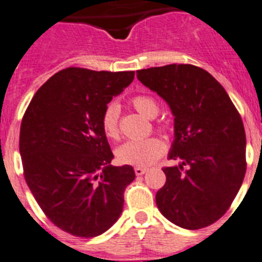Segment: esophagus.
<instances>
[{"label":"esophagus","mask_w":262,"mask_h":262,"mask_svg":"<svg viewBox=\"0 0 262 262\" xmlns=\"http://www.w3.org/2000/svg\"><path fill=\"white\" fill-rule=\"evenodd\" d=\"M147 171H148L147 167H140V166H136L135 167V174L138 175V177H139V175L145 174V172H147Z\"/></svg>","instance_id":"1"}]
</instances>
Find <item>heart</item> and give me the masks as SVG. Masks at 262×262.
Returning <instances> with one entry per match:
<instances>
[{
  "label": "heart",
  "mask_w": 262,
  "mask_h": 262,
  "mask_svg": "<svg viewBox=\"0 0 262 262\" xmlns=\"http://www.w3.org/2000/svg\"><path fill=\"white\" fill-rule=\"evenodd\" d=\"M134 107L147 118H155L160 112L157 101L147 95H138L131 100ZM119 106L109 104L102 114L101 124L105 135L117 140L119 138ZM165 152V144L161 139L152 138L143 140H129L117 149V157L122 164L134 166H149Z\"/></svg>",
  "instance_id": "heart-1"
}]
</instances>
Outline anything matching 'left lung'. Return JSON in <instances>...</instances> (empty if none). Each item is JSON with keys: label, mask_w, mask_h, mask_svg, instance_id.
I'll list each match as a JSON object with an SVG mask.
<instances>
[{"label": "left lung", "mask_w": 262, "mask_h": 262, "mask_svg": "<svg viewBox=\"0 0 262 262\" xmlns=\"http://www.w3.org/2000/svg\"><path fill=\"white\" fill-rule=\"evenodd\" d=\"M174 115V141L164 167L166 183L156 195L158 209L187 230L209 226L231 205L246 174V133L225 88L193 64H166L136 73ZM186 170H184V167Z\"/></svg>", "instance_id": "obj_1"}]
</instances>
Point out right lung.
Returning a JSON list of instances; mask_svg holds the SVG:
<instances>
[{
  "label": "right lung",
  "mask_w": 262,
  "mask_h": 262,
  "mask_svg": "<svg viewBox=\"0 0 262 262\" xmlns=\"http://www.w3.org/2000/svg\"><path fill=\"white\" fill-rule=\"evenodd\" d=\"M134 76L69 67L42 84L26 110L19 136L25 179L47 217L69 234L98 236L123 210L135 171L110 165L101 119Z\"/></svg>",
  "instance_id": "obj_1"
}]
</instances>
